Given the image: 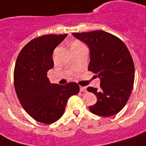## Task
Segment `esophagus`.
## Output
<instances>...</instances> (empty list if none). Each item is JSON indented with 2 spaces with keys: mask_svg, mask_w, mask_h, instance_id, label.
Listing matches in <instances>:
<instances>
[{
  "mask_svg": "<svg viewBox=\"0 0 146 146\" xmlns=\"http://www.w3.org/2000/svg\"><path fill=\"white\" fill-rule=\"evenodd\" d=\"M80 91L82 92H86V88L85 86H80Z\"/></svg>",
  "mask_w": 146,
  "mask_h": 146,
  "instance_id": "34e87169",
  "label": "esophagus"
}]
</instances>
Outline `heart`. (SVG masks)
Returning a JSON list of instances; mask_svg holds the SVG:
<instances>
[{
    "label": "heart",
    "mask_w": 146,
    "mask_h": 146,
    "mask_svg": "<svg viewBox=\"0 0 146 146\" xmlns=\"http://www.w3.org/2000/svg\"><path fill=\"white\" fill-rule=\"evenodd\" d=\"M84 45V44L82 42H80V41L78 40H75L74 41L72 44V46H71V49L72 48H78V47H80V46H83Z\"/></svg>",
    "instance_id": "b5f03b06"
}]
</instances>
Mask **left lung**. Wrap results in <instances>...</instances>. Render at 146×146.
Returning a JSON list of instances; mask_svg holds the SVG:
<instances>
[{
  "label": "left lung",
  "mask_w": 146,
  "mask_h": 146,
  "mask_svg": "<svg viewBox=\"0 0 146 146\" xmlns=\"http://www.w3.org/2000/svg\"><path fill=\"white\" fill-rule=\"evenodd\" d=\"M90 50L88 70L101 79L100 89L89 86L88 92L97 97L89 109L100 116H110L121 111L127 103L134 82V64L125 43L103 31L73 33Z\"/></svg>",
  "instance_id": "8db88e82"
}]
</instances>
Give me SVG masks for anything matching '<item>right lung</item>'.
<instances>
[{
	"mask_svg": "<svg viewBox=\"0 0 146 146\" xmlns=\"http://www.w3.org/2000/svg\"><path fill=\"white\" fill-rule=\"evenodd\" d=\"M67 34L44 35L30 41L20 51L14 69V86L25 110L33 119L52 124L64 113L66 103L80 88L74 82L50 84L47 72L53 68L52 54Z\"/></svg>",
	"mask_w": 146,
	"mask_h": 146,
	"instance_id": "obj_1",
	"label": "right lung"
}]
</instances>
